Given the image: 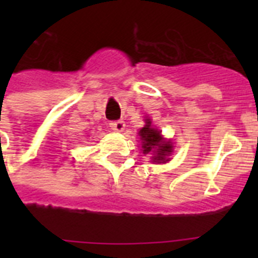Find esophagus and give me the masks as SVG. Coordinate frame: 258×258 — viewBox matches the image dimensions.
Masks as SVG:
<instances>
[{
  "instance_id": "1",
  "label": "esophagus",
  "mask_w": 258,
  "mask_h": 258,
  "mask_svg": "<svg viewBox=\"0 0 258 258\" xmlns=\"http://www.w3.org/2000/svg\"><path fill=\"white\" fill-rule=\"evenodd\" d=\"M109 126L112 127L113 131H116V132H122L124 131L125 124L122 120H115V121L109 122Z\"/></svg>"
}]
</instances>
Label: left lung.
<instances>
[{"instance_id":"left-lung-1","label":"left lung","mask_w":258,"mask_h":258,"mask_svg":"<svg viewBox=\"0 0 258 258\" xmlns=\"http://www.w3.org/2000/svg\"><path fill=\"white\" fill-rule=\"evenodd\" d=\"M146 125L138 133L142 141V151L145 155H152L151 161L155 164H164L169 161L173 152V145L170 141H165L161 132L151 125V118H146Z\"/></svg>"}]
</instances>
